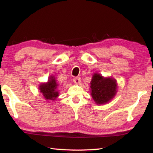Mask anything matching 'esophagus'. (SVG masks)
I'll list each match as a JSON object with an SVG mask.
<instances>
[{
	"label": "esophagus",
	"mask_w": 153,
	"mask_h": 153,
	"mask_svg": "<svg viewBox=\"0 0 153 153\" xmlns=\"http://www.w3.org/2000/svg\"><path fill=\"white\" fill-rule=\"evenodd\" d=\"M74 82L76 84H79V83L81 82V79L79 77H74Z\"/></svg>",
	"instance_id": "34e87169"
}]
</instances>
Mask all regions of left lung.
<instances>
[{"instance_id":"8db88e82","label":"left lung","mask_w":153,"mask_h":153,"mask_svg":"<svg viewBox=\"0 0 153 153\" xmlns=\"http://www.w3.org/2000/svg\"><path fill=\"white\" fill-rule=\"evenodd\" d=\"M91 95L97 105L109 102L117 93V81L112 77H104L99 74H94L90 82Z\"/></svg>"}]
</instances>
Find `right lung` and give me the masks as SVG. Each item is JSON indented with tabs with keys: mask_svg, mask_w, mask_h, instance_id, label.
Here are the masks:
<instances>
[{
	"mask_svg": "<svg viewBox=\"0 0 153 153\" xmlns=\"http://www.w3.org/2000/svg\"><path fill=\"white\" fill-rule=\"evenodd\" d=\"M59 84L56 82L55 76H51L46 83H42L39 86L40 92L46 100H55L56 98L59 97L57 90Z\"/></svg>",
	"mask_w": 153,
	"mask_h": 153,
	"instance_id": "1",
	"label": "right lung"
}]
</instances>
